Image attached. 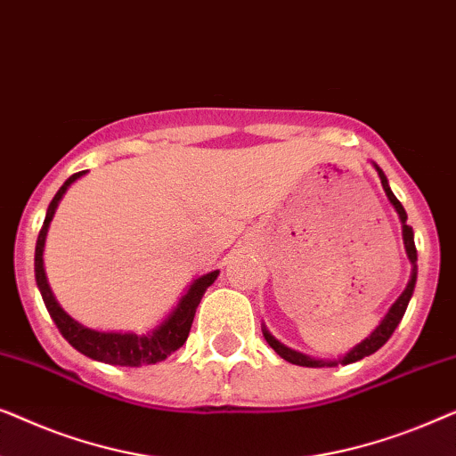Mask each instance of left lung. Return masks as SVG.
I'll use <instances>...</instances> for the list:
<instances>
[{"label":"left lung","instance_id":"8db88e82","mask_svg":"<svg viewBox=\"0 0 456 456\" xmlns=\"http://www.w3.org/2000/svg\"><path fill=\"white\" fill-rule=\"evenodd\" d=\"M373 167H376L378 176H379V180H382L386 197H388V201L395 205L396 214H398V217H401V224H403L404 248H407V257L411 261V265H413V270H411V280H409L407 289L403 290V295L398 297L396 301H395V305H392V307L388 309V314L384 315V320L379 322V326L373 330V332L367 336L365 340H361L357 346H353L351 351H348L345 357H340V359H315V357H309V354L292 351V348H289L286 345H282V342H280V340L273 338V336L265 330V326L261 328V330H264V336H265L267 345H270L273 351L280 354V357H282L284 361H289V363H292V365H301V367H336V365L354 363V361H361L363 357H370V354H373V353L378 351V348H382L386 342H388L392 332H395L398 323H401L404 311H407V305L411 301V297H413L415 282H417V248H415V240H413V228H411L409 224H407V211H404L401 201H398V199L395 197V192L390 191L388 178L384 176V172L379 170L378 164H373Z\"/></svg>","mask_w":456,"mask_h":456}]
</instances>
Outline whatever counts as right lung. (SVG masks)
<instances>
[{
    "label": "right lung",
    "instance_id": "right-lung-1",
    "mask_svg": "<svg viewBox=\"0 0 456 456\" xmlns=\"http://www.w3.org/2000/svg\"><path fill=\"white\" fill-rule=\"evenodd\" d=\"M85 174L86 170L72 174V176L60 186V191L55 192L52 203H49L45 222H43L41 232L37 236L35 278H37V286H39L41 290L43 303H45L49 315H52L55 326H58L60 334L64 336V338L70 342L78 353L86 354V357L102 361V363L120 365V367H141V365L159 363V361L170 357L174 351H178V348L186 342V338H189L199 303H201L205 290L216 282L217 273L220 272L216 270V272L199 276L195 282L189 286V290L184 292L172 314L167 315L166 320L153 330V332H147V334L99 332V330H91L83 326V323H78L77 320H72V317L60 307V303L55 301L52 289H49L45 267H43V248H45L49 224L53 220V214L55 209H58L61 197H64L68 186L77 183L80 176H85Z\"/></svg>",
    "mask_w": 456,
    "mask_h": 456
}]
</instances>
